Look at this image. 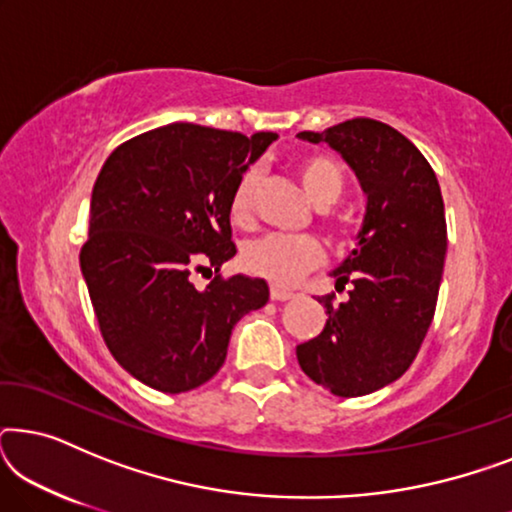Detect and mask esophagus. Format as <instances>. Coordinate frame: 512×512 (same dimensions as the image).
Segmentation results:
<instances>
[{
	"label": "esophagus",
	"mask_w": 512,
	"mask_h": 512,
	"mask_svg": "<svg viewBox=\"0 0 512 512\" xmlns=\"http://www.w3.org/2000/svg\"><path fill=\"white\" fill-rule=\"evenodd\" d=\"M296 293L293 291H286V289H279V286H272L270 289V298L272 300H279V303H284V300H291Z\"/></svg>",
	"instance_id": "obj_1"
}]
</instances>
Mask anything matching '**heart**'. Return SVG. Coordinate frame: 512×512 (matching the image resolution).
Here are the masks:
<instances>
[{
    "label": "heart",
    "mask_w": 512,
    "mask_h": 512,
    "mask_svg": "<svg viewBox=\"0 0 512 512\" xmlns=\"http://www.w3.org/2000/svg\"><path fill=\"white\" fill-rule=\"evenodd\" d=\"M298 179L317 209L331 207L342 193L340 167L326 156H307L300 160ZM256 181V170H247L237 181L233 198H230V216L237 226H247L251 221ZM321 258H324V251L312 237L265 235L261 240L249 242L242 251L244 268L275 286H293L305 272L317 268Z\"/></svg>",
    "instance_id": "b5f03b06"
}]
</instances>
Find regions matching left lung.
Instances as JSON below:
<instances>
[{
	"instance_id": "1",
	"label": "left lung",
	"mask_w": 512,
	"mask_h": 512,
	"mask_svg": "<svg viewBox=\"0 0 512 512\" xmlns=\"http://www.w3.org/2000/svg\"><path fill=\"white\" fill-rule=\"evenodd\" d=\"M328 144L356 174L366 212L354 249L331 272L335 305L321 296L326 326L296 347L303 373L342 398L396 382L429 331L447 254L445 205L436 172L415 144L387 123L352 118L324 132H298Z\"/></svg>"
}]
</instances>
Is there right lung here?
I'll list each match as a JSON object with an SVG mask.
<instances>
[{
  "label": "right lung",
  "instance_id": "obj_1",
  "mask_svg": "<svg viewBox=\"0 0 512 512\" xmlns=\"http://www.w3.org/2000/svg\"><path fill=\"white\" fill-rule=\"evenodd\" d=\"M275 132L170 123L107 158L90 198L81 272L114 359L146 387L184 394L219 373L237 321L268 303L265 279L219 272L237 254L230 198Z\"/></svg>",
  "mask_w": 512,
  "mask_h": 512
}]
</instances>
